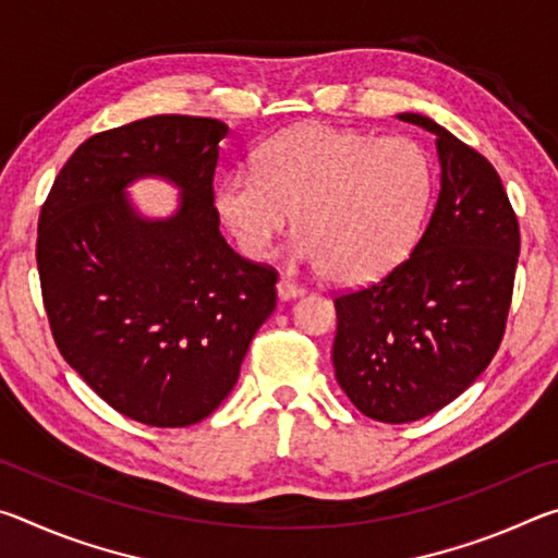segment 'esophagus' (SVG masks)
Returning <instances> with one entry per match:
<instances>
[{"label": "esophagus", "instance_id": "34e87169", "mask_svg": "<svg viewBox=\"0 0 558 558\" xmlns=\"http://www.w3.org/2000/svg\"><path fill=\"white\" fill-rule=\"evenodd\" d=\"M276 290H278V298H280L282 302H288V300H295V298H300V295H305V290H302L300 286H295V282L286 280V278H280V280H278Z\"/></svg>", "mask_w": 558, "mask_h": 558}]
</instances>
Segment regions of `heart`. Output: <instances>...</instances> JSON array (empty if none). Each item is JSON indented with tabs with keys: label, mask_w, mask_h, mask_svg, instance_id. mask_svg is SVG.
<instances>
[{
	"label": "heart",
	"mask_w": 558,
	"mask_h": 558,
	"mask_svg": "<svg viewBox=\"0 0 558 558\" xmlns=\"http://www.w3.org/2000/svg\"><path fill=\"white\" fill-rule=\"evenodd\" d=\"M430 192V159L413 140L302 125L263 145L253 172L226 177L216 211L253 260L270 256L295 216V256L364 286L409 256Z\"/></svg>",
	"instance_id": "1"
}]
</instances>
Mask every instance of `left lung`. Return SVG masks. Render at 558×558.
I'll return each instance as SVG.
<instances>
[{"instance_id": "1", "label": "left lung", "mask_w": 558, "mask_h": 558, "mask_svg": "<svg viewBox=\"0 0 558 558\" xmlns=\"http://www.w3.org/2000/svg\"><path fill=\"white\" fill-rule=\"evenodd\" d=\"M396 118L436 135L438 202L409 258L335 300L332 364L364 415L411 423L458 399L493 362L512 302L519 226L483 155L421 112Z\"/></svg>"}]
</instances>
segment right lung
I'll return each mask as SVG.
<instances>
[{
	"instance_id": "right-lung-1",
	"label": "right lung",
	"mask_w": 558,
	"mask_h": 558,
	"mask_svg": "<svg viewBox=\"0 0 558 558\" xmlns=\"http://www.w3.org/2000/svg\"><path fill=\"white\" fill-rule=\"evenodd\" d=\"M229 125L155 116L86 140L39 216L36 263L61 356L132 421L182 428L231 393L276 310V270L221 235L214 172ZM162 178L178 209L147 217L126 189Z\"/></svg>"
}]
</instances>
